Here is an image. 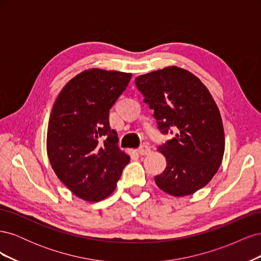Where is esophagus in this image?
<instances>
[{
    "instance_id": "34e87169",
    "label": "esophagus",
    "mask_w": 261,
    "mask_h": 261,
    "mask_svg": "<svg viewBox=\"0 0 261 261\" xmlns=\"http://www.w3.org/2000/svg\"><path fill=\"white\" fill-rule=\"evenodd\" d=\"M138 152H139L141 155L149 154V153H150V147L147 146V145H141V146L138 148Z\"/></svg>"
}]
</instances>
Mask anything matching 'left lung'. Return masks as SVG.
Here are the masks:
<instances>
[{
	"mask_svg": "<svg viewBox=\"0 0 261 261\" xmlns=\"http://www.w3.org/2000/svg\"><path fill=\"white\" fill-rule=\"evenodd\" d=\"M158 128L175 136L158 148L167 168L154 177L163 192L180 197L206 186L224 153V129L207 87L188 70L169 66L135 78Z\"/></svg>",
	"mask_w": 261,
	"mask_h": 261,
	"instance_id": "1",
	"label": "left lung"
}]
</instances>
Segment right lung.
Listing matches in <instances>:
<instances>
[{
  "instance_id": "add662e5",
  "label": "right lung",
  "mask_w": 261,
  "mask_h": 261,
  "mask_svg": "<svg viewBox=\"0 0 261 261\" xmlns=\"http://www.w3.org/2000/svg\"><path fill=\"white\" fill-rule=\"evenodd\" d=\"M132 74L90 69L70 80L54 102L46 150L52 169L70 192L96 202L111 195L129 155L118 148L110 109Z\"/></svg>"
}]
</instances>
